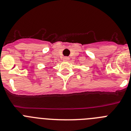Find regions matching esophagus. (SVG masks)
Masks as SVG:
<instances>
[{
    "instance_id": "1",
    "label": "esophagus",
    "mask_w": 131,
    "mask_h": 131,
    "mask_svg": "<svg viewBox=\"0 0 131 131\" xmlns=\"http://www.w3.org/2000/svg\"><path fill=\"white\" fill-rule=\"evenodd\" d=\"M63 59L64 61H68L69 60V58L68 57V56H65V57H63Z\"/></svg>"
}]
</instances>
